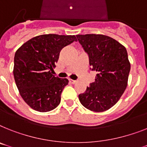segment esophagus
I'll list each match as a JSON object with an SVG mask.
<instances>
[{"instance_id": "esophagus-1", "label": "esophagus", "mask_w": 147, "mask_h": 147, "mask_svg": "<svg viewBox=\"0 0 147 147\" xmlns=\"http://www.w3.org/2000/svg\"><path fill=\"white\" fill-rule=\"evenodd\" d=\"M69 82H71V83H72V84H74V83H76V80H74L70 79V80H69Z\"/></svg>"}]
</instances>
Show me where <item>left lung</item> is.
Returning <instances> with one entry per match:
<instances>
[{
	"instance_id": "1",
	"label": "left lung",
	"mask_w": 147,
	"mask_h": 147,
	"mask_svg": "<svg viewBox=\"0 0 147 147\" xmlns=\"http://www.w3.org/2000/svg\"><path fill=\"white\" fill-rule=\"evenodd\" d=\"M88 54L91 70L97 72L95 80L79 94L82 106L94 112H104L117 103L124 93L131 65L125 47L103 34L76 35Z\"/></svg>"
}]
</instances>
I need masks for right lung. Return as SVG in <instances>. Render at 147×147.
Here are the masks:
<instances>
[{
    "label": "right lung",
    "instance_id": "right-lung-1",
    "mask_svg": "<svg viewBox=\"0 0 147 147\" xmlns=\"http://www.w3.org/2000/svg\"><path fill=\"white\" fill-rule=\"evenodd\" d=\"M74 41V35H39L19 47L15 53L13 76L19 94L33 110L48 112L61 102L67 79L52 74L61 50Z\"/></svg>",
    "mask_w": 147,
    "mask_h": 147
}]
</instances>
